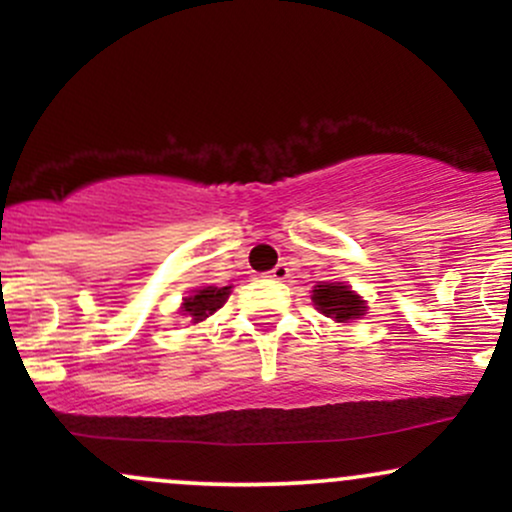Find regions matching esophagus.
Returning a JSON list of instances; mask_svg holds the SVG:
<instances>
[{"mask_svg":"<svg viewBox=\"0 0 512 512\" xmlns=\"http://www.w3.org/2000/svg\"><path fill=\"white\" fill-rule=\"evenodd\" d=\"M289 264H284V262H279L276 264V267L272 269V272H269V276H272L274 281H284V279H289Z\"/></svg>","mask_w":512,"mask_h":512,"instance_id":"1","label":"esophagus"}]
</instances>
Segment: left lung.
Instances as JSON below:
<instances>
[{
	"label": "left lung",
	"mask_w": 512,
	"mask_h": 512,
	"mask_svg": "<svg viewBox=\"0 0 512 512\" xmlns=\"http://www.w3.org/2000/svg\"><path fill=\"white\" fill-rule=\"evenodd\" d=\"M313 303L320 313L334 317L337 322L354 320L366 310V303L344 284H317L313 289Z\"/></svg>",
	"instance_id": "1"
}]
</instances>
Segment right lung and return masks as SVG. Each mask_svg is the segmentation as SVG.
I'll return each mask as SVG.
<instances>
[{"label": "right lung", "mask_w": 512, "mask_h": 512, "mask_svg": "<svg viewBox=\"0 0 512 512\" xmlns=\"http://www.w3.org/2000/svg\"><path fill=\"white\" fill-rule=\"evenodd\" d=\"M228 289H231V286H223V289H216V286H207V289L195 291V296L185 298V303H182V313L190 315L195 322L204 320V317L216 313V310H219L221 305L226 303Z\"/></svg>", "instance_id": "right-lung-1"}]
</instances>
